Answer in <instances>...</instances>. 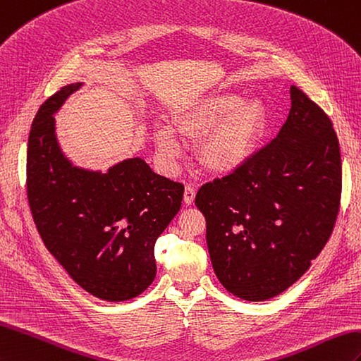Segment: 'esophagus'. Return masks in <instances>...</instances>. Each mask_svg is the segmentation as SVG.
Returning a JSON list of instances; mask_svg holds the SVG:
<instances>
[{
    "label": "esophagus",
    "instance_id": "34e87169",
    "mask_svg": "<svg viewBox=\"0 0 361 361\" xmlns=\"http://www.w3.org/2000/svg\"><path fill=\"white\" fill-rule=\"evenodd\" d=\"M195 194H197V190L194 188L186 186V189H184V197H183L186 206H190L192 203H194V201H195Z\"/></svg>",
    "mask_w": 361,
    "mask_h": 361
}]
</instances>
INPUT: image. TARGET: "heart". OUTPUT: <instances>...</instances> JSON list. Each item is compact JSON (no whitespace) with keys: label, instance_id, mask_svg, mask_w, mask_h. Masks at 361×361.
I'll return each instance as SVG.
<instances>
[{"label":"heart","instance_id":"heart-1","mask_svg":"<svg viewBox=\"0 0 361 361\" xmlns=\"http://www.w3.org/2000/svg\"><path fill=\"white\" fill-rule=\"evenodd\" d=\"M173 130L186 140H200L197 161L211 173L240 171L255 155L269 128V114L259 99L235 90H219L190 99L172 112ZM155 142L167 161H175L181 146L169 128L155 130Z\"/></svg>","mask_w":361,"mask_h":361}]
</instances>
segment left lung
Instances as JSON below:
<instances>
[{"mask_svg":"<svg viewBox=\"0 0 361 361\" xmlns=\"http://www.w3.org/2000/svg\"><path fill=\"white\" fill-rule=\"evenodd\" d=\"M341 195L329 116L290 87L286 123L246 166L198 190L216 279L247 301L280 295L328 243Z\"/></svg>","mask_w":361,"mask_h":361,"instance_id":"8db88e82","label":"left lung"}]
</instances>
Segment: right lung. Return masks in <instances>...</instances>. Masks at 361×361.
Here are the masks:
<instances>
[{"instance_id": "right-lung-1", "label": "right lung", "mask_w": 361, "mask_h": 361, "mask_svg": "<svg viewBox=\"0 0 361 361\" xmlns=\"http://www.w3.org/2000/svg\"><path fill=\"white\" fill-rule=\"evenodd\" d=\"M85 82L67 85L39 107L27 146V198L47 250L97 298L124 301L157 274V238L178 214L184 186L140 157L106 172L75 166L56 138L55 114Z\"/></svg>"}]
</instances>
